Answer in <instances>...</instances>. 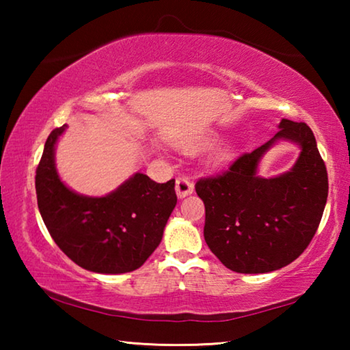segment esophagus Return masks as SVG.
<instances>
[{
	"mask_svg": "<svg viewBox=\"0 0 350 350\" xmlns=\"http://www.w3.org/2000/svg\"><path fill=\"white\" fill-rule=\"evenodd\" d=\"M194 191V183L188 176H180L176 179V193L177 198H187Z\"/></svg>",
	"mask_w": 350,
	"mask_h": 350,
	"instance_id": "34e87169",
	"label": "esophagus"
}]
</instances>
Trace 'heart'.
I'll list each match as a JSON object with an SVG mask.
<instances>
[{"label": "heart", "instance_id": "heart-1", "mask_svg": "<svg viewBox=\"0 0 350 350\" xmlns=\"http://www.w3.org/2000/svg\"><path fill=\"white\" fill-rule=\"evenodd\" d=\"M221 157H225V154H222V156Z\"/></svg>", "mask_w": 350, "mask_h": 350}]
</instances>
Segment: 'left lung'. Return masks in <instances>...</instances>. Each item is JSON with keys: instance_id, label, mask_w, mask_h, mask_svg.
<instances>
[{"instance_id": "left-lung-1", "label": "left lung", "mask_w": 350, "mask_h": 350, "mask_svg": "<svg viewBox=\"0 0 350 350\" xmlns=\"http://www.w3.org/2000/svg\"><path fill=\"white\" fill-rule=\"evenodd\" d=\"M280 128L222 174L196 182V193L205 205L206 245L225 267L238 273L286 267L309 247L321 222L329 180L315 135L304 122L282 118ZM281 138L301 146L300 159L287 174L259 178L258 159Z\"/></svg>"}]
</instances>
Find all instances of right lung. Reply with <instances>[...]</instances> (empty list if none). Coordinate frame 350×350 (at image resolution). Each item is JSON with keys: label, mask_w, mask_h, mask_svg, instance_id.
Segmentation results:
<instances>
[{"label": "right lung", "mask_w": 350, "mask_h": 350, "mask_svg": "<svg viewBox=\"0 0 350 350\" xmlns=\"http://www.w3.org/2000/svg\"><path fill=\"white\" fill-rule=\"evenodd\" d=\"M66 125L49 134L35 174L38 208L60 250L96 273H128L161 244L177 204L174 179L157 183L137 173L105 198L80 196L57 174L54 148Z\"/></svg>", "instance_id": "right-lung-1"}]
</instances>
